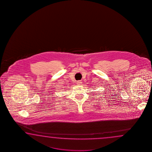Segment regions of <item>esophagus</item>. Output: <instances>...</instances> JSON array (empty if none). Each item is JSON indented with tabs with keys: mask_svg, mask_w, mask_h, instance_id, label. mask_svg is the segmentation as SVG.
<instances>
[{
	"mask_svg": "<svg viewBox=\"0 0 152 152\" xmlns=\"http://www.w3.org/2000/svg\"><path fill=\"white\" fill-rule=\"evenodd\" d=\"M82 84V82L81 81H77V85H80Z\"/></svg>",
	"mask_w": 152,
	"mask_h": 152,
	"instance_id": "obj_1",
	"label": "esophagus"
}]
</instances>
